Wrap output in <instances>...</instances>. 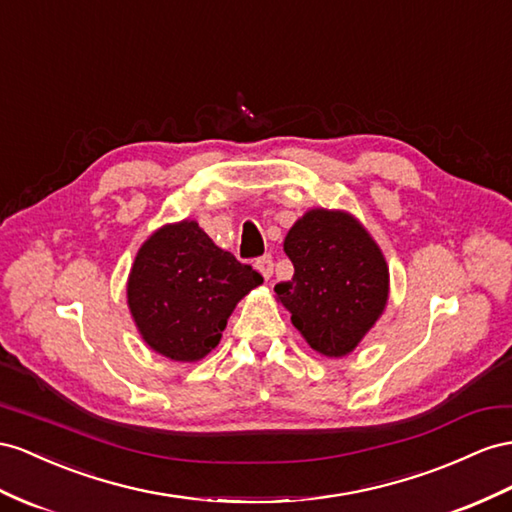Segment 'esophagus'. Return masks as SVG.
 <instances>
[{
    "mask_svg": "<svg viewBox=\"0 0 512 512\" xmlns=\"http://www.w3.org/2000/svg\"><path fill=\"white\" fill-rule=\"evenodd\" d=\"M255 268L261 272V277L268 281L272 277V272H274V261H272L270 255H264V257H259L255 261Z\"/></svg>",
    "mask_w": 512,
    "mask_h": 512,
    "instance_id": "34e87169",
    "label": "esophagus"
}]
</instances>
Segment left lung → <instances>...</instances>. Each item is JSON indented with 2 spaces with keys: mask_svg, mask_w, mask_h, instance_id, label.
<instances>
[{
  "mask_svg": "<svg viewBox=\"0 0 512 512\" xmlns=\"http://www.w3.org/2000/svg\"><path fill=\"white\" fill-rule=\"evenodd\" d=\"M292 281L277 283V300L292 324L324 357H344L383 316L389 268L361 222L339 209H309L283 242Z\"/></svg>",
  "mask_w": 512,
  "mask_h": 512,
  "instance_id": "obj_1",
  "label": "left lung"
}]
</instances>
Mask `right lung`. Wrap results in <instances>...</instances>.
Here are the masks:
<instances>
[{
  "label": "right lung",
  "instance_id": "1",
  "mask_svg": "<svg viewBox=\"0 0 512 512\" xmlns=\"http://www.w3.org/2000/svg\"><path fill=\"white\" fill-rule=\"evenodd\" d=\"M261 283L257 270L218 248L199 222L181 220L140 246L127 305L144 344L192 363L218 346L235 305Z\"/></svg>",
  "mask_w": 512,
  "mask_h": 512
}]
</instances>
